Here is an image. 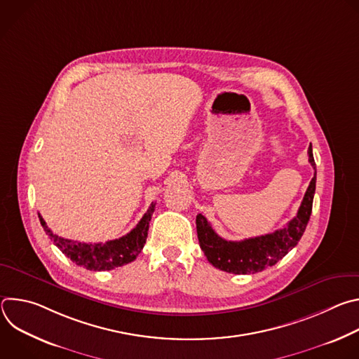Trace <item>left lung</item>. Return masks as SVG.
Wrapping results in <instances>:
<instances>
[{"instance_id": "obj_1", "label": "left lung", "mask_w": 359, "mask_h": 359, "mask_svg": "<svg viewBox=\"0 0 359 359\" xmlns=\"http://www.w3.org/2000/svg\"><path fill=\"white\" fill-rule=\"evenodd\" d=\"M309 161L316 170L313 146L309 147ZM317 172L306 189L297 216L274 233L245 238L241 241H227L222 238L210 226L208 219L197 215L196 229L198 244L209 263L216 269L233 274H254L277 264L292 250L302 237L313 212Z\"/></svg>"}]
</instances>
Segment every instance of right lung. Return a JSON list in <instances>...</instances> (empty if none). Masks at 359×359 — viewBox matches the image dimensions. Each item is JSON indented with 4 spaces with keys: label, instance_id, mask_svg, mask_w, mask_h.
<instances>
[{
    "label": "right lung",
    "instance_id": "add662e5",
    "mask_svg": "<svg viewBox=\"0 0 359 359\" xmlns=\"http://www.w3.org/2000/svg\"><path fill=\"white\" fill-rule=\"evenodd\" d=\"M155 204L156 203L150 204V208L143 215L136 227L132 229L126 236L107 243H79L60 237L50 231L41 215H38V217L49 238L54 241V244L72 263L90 271H108L132 263L137 257L146 243L149 222L153 212H155Z\"/></svg>",
    "mask_w": 359,
    "mask_h": 359
}]
</instances>
